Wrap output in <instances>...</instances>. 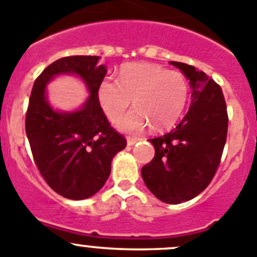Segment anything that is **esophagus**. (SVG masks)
I'll return each mask as SVG.
<instances>
[{
    "instance_id": "obj_1",
    "label": "esophagus",
    "mask_w": 257,
    "mask_h": 257,
    "mask_svg": "<svg viewBox=\"0 0 257 257\" xmlns=\"http://www.w3.org/2000/svg\"><path fill=\"white\" fill-rule=\"evenodd\" d=\"M138 141H139L138 138H132V137H128V138H126V144H128V146H134Z\"/></svg>"
}]
</instances>
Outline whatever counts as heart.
I'll use <instances>...</instances> for the list:
<instances>
[{
	"mask_svg": "<svg viewBox=\"0 0 257 257\" xmlns=\"http://www.w3.org/2000/svg\"><path fill=\"white\" fill-rule=\"evenodd\" d=\"M98 98L104 113L116 120L133 100L134 110L118 123L123 132L134 133L151 124L156 131L171 128L179 119L188 98V85L178 71L166 70L153 64L124 66L116 83L104 80Z\"/></svg>",
	"mask_w": 257,
	"mask_h": 257,
	"instance_id": "1",
	"label": "heart"
}]
</instances>
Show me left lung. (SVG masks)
<instances>
[{"label":"left lung","mask_w":257,"mask_h":257,"mask_svg":"<svg viewBox=\"0 0 257 257\" xmlns=\"http://www.w3.org/2000/svg\"><path fill=\"white\" fill-rule=\"evenodd\" d=\"M169 64L189 80L191 106L176 128L148 139L156 154L142 168V177L158 200L178 205L200 195L212 181L226 143L228 118L218 84L195 66Z\"/></svg>","instance_id":"8db88e82"}]
</instances>
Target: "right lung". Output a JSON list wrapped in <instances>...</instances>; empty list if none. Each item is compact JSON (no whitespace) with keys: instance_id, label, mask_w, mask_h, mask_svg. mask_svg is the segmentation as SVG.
<instances>
[{"instance_id":"1","label":"right lung","mask_w":257,"mask_h":257,"mask_svg":"<svg viewBox=\"0 0 257 257\" xmlns=\"http://www.w3.org/2000/svg\"><path fill=\"white\" fill-rule=\"evenodd\" d=\"M99 56L56 60L36 79L26 114V134L35 163L46 183L62 197L85 200L101 189L114 156L126 141L109 124L98 98L106 75ZM59 75H75L89 96L79 109L57 111L48 103L47 84Z\"/></svg>"}]
</instances>
